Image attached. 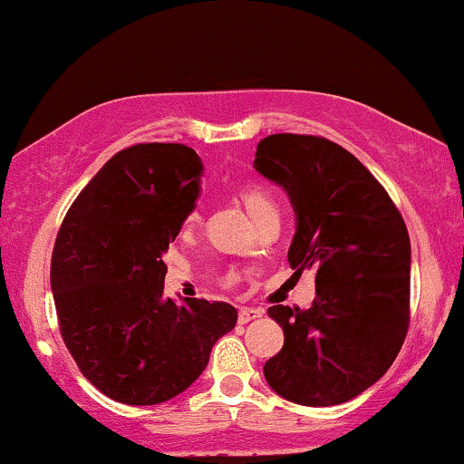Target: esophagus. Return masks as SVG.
<instances>
[{
  "instance_id": "34e87169",
  "label": "esophagus",
  "mask_w": 464,
  "mask_h": 464,
  "mask_svg": "<svg viewBox=\"0 0 464 464\" xmlns=\"http://www.w3.org/2000/svg\"><path fill=\"white\" fill-rule=\"evenodd\" d=\"M262 310H255V307H242V310H239V314H237V321L239 323H248V321H255V318H259L262 316Z\"/></svg>"
}]
</instances>
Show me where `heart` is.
<instances>
[{
    "instance_id": "b5f03b06",
    "label": "heart",
    "mask_w": 464,
    "mask_h": 464,
    "mask_svg": "<svg viewBox=\"0 0 464 464\" xmlns=\"http://www.w3.org/2000/svg\"><path fill=\"white\" fill-rule=\"evenodd\" d=\"M237 198L242 200L244 209L248 211L250 218H253L255 222H259L264 216H268V214H273V211H276L273 196H270L268 191L262 188V185H255V183L242 185V188L237 189ZM198 222H200L198 209L189 211V214L185 216V220H183V228H185V231H189V228H194L196 225H198Z\"/></svg>"
}]
</instances>
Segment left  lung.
Returning a JSON list of instances; mask_svg holds the SVG:
<instances>
[{"label":"left lung","instance_id":"8db88e82","mask_svg":"<svg viewBox=\"0 0 464 464\" xmlns=\"http://www.w3.org/2000/svg\"><path fill=\"white\" fill-rule=\"evenodd\" d=\"M255 168L284 185L296 211L287 262L316 270L307 310L268 307L284 347L264 364L275 392L301 406H338L395 362L410 324V237L384 185L338 143L279 132Z\"/></svg>","mask_w":464,"mask_h":464}]
</instances>
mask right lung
Wrapping results in <instances>:
<instances>
[{
    "label": "right lung",
    "instance_id": "obj_1",
    "mask_svg": "<svg viewBox=\"0 0 464 464\" xmlns=\"http://www.w3.org/2000/svg\"><path fill=\"white\" fill-rule=\"evenodd\" d=\"M200 172L185 143H135L104 163L58 228L50 281L63 343L120 403L177 397L237 323L225 301H163V253L194 209Z\"/></svg>",
    "mask_w": 464,
    "mask_h": 464
}]
</instances>
